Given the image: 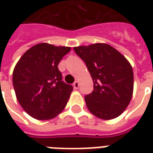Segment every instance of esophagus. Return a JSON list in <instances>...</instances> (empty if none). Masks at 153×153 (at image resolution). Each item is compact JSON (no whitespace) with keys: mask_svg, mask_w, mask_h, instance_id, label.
I'll return each mask as SVG.
<instances>
[{"mask_svg":"<svg viewBox=\"0 0 153 153\" xmlns=\"http://www.w3.org/2000/svg\"><path fill=\"white\" fill-rule=\"evenodd\" d=\"M79 83L78 81H75V82L74 83V89H78V88H79Z\"/></svg>","mask_w":153,"mask_h":153,"instance_id":"esophagus-1","label":"esophagus"}]
</instances>
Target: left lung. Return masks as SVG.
<instances>
[{
	"label": "left lung",
	"instance_id": "obj_1",
	"mask_svg": "<svg viewBox=\"0 0 153 153\" xmlns=\"http://www.w3.org/2000/svg\"><path fill=\"white\" fill-rule=\"evenodd\" d=\"M74 50L85 62L93 81V93L84 97L88 109L102 120L118 117L133 96L134 73L130 63L106 43L79 46Z\"/></svg>",
	"mask_w": 153,
	"mask_h": 153
}]
</instances>
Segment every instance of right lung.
<instances>
[{
  "instance_id": "add662e5",
  "label": "right lung",
  "mask_w": 153,
  "mask_h": 153,
  "mask_svg": "<svg viewBox=\"0 0 153 153\" xmlns=\"http://www.w3.org/2000/svg\"><path fill=\"white\" fill-rule=\"evenodd\" d=\"M70 50L42 42L29 48L16 64L13 71L15 95L33 118L51 120L65 109L73 87L62 81L58 65Z\"/></svg>"
}]
</instances>
